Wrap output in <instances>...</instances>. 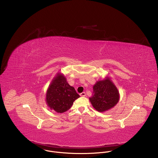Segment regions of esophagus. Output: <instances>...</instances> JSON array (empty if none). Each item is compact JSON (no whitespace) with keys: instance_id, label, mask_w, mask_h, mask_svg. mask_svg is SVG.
Instances as JSON below:
<instances>
[{"instance_id":"1","label":"esophagus","mask_w":158,"mask_h":158,"mask_svg":"<svg viewBox=\"0 0 158 158\" xmlns=\"http://www.w3.org/2000/svg\"><path fill=\"white\" fill-rule=\"evenodd\" d=\"M86 93L85 92H82V93H81V94H80V96H81V97H85L86 96Z\"/></svg>"}]
</instances>
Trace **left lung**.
I'll list each match as a JSON object with an SVG mask.
<instances>
[{
	"mask_svg": "<svg viewBox=\"0 0 158 158\" xmlns=\"http://www.w3.org/2000/svg\"><path fill=\"white\" fill-rule=\"evenodd\" d=\"M119 92L108 77L98 81L93 86L92 96L89 98L92 106L98 112L108 111L116 105L119 100Z\"/></svg>",
	"mask_w": 158,
	"mask_h": 158,
	"instance_id": "left-lung-1",
	"label": "left lung"
}]
</instances>
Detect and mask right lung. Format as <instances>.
I'll use <instances>...</instances> for the list:
<instances>
[{
    "label": "right lung",
    "instance_id": "obj_1",
    "mask_svg": "<svg viewBox=\"0 0 158 158\" xmlns=\"http://www.w3.org/2000/svg\"><path fill=\"white\" fill-rule=\"evenodd\" d=\"M79 97L75 88L68 84L66 77L58 73L47 89L45 101L50 110L63 113L69 110Z\"/></svg>",
    "mask_w": 158,
    "mask_h": 158
}]
</instances>
